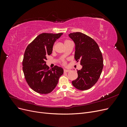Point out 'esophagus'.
<instances>
[{
  "label": "esophagus",
  "mask_w": 127,
  "mask_h": 127,
  "mask_svg": "<svg viewBox=\"0 0 127 127\" xmlns=\"http://www.w3.org/2000/svg\"><path fill=\"white\" fill-rule=\"evenodd\" d=\"M70 71L69 69H64V72H68Z\"/></svg>",
  "instance_id": "esophagus-1"
}]
</instances>
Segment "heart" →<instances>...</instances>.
<instances>
[{"mask_svg":"<svg viewBox=\"0 0 127 127\" xmlns=\"http://www.w3.org/2000/svg\"><path fill=\"white\" fill-rule=\"evenodd\" d=\"M71 41H69V40H65L64 41V45L66 46L67 44H68L69 43H70ZM53 49L54 50L55 49V45H53ZM65 55H66V54H65ZM64 64H65V63L64 62Z\"/></svg>","mask_w":127,"mask_h":127,"instance_id":"1","label":"heart"}]
</instances>
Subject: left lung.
Instances as JSON below:
<instances>
[{
    "label": "left lung",
    "mask_w": 127,
    "mask_h": 127,
    "mask_svg": "<svg viewBox=\"0 0 127 127\" xmlns=\"http://www.w3.org/2000/svg\"><path fill=\"white\" fill-rule=\"evenodd\" d=\"M69 36L75 44V59L82 66L78 77L72 82L77 89H90L97 82L103 68V59L98 44L92 38L81 32L71 33Z\"/></svg>",
    "instance_id": "obj_1"
}]
</instances>
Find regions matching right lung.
Instances as JSON below:
<instances>
[{"mask_svg":"<svg viewBox=\"0 0 127 127\" xmlns=\"http://www.w3.org/2000/svg\"><path fill=\"white\" fill-rule=\"evenodd\" d=\"M63 33H42L27 47L23 60V71L29 86L40 94H48L55 89L63 68L55 66L49 69L46 64L48 56L52 52L53 44Z\"/></svg>","mask_w":127,"mask_h":127,"instance_id":"obj_1","label":"right lung"}]
</instances>
